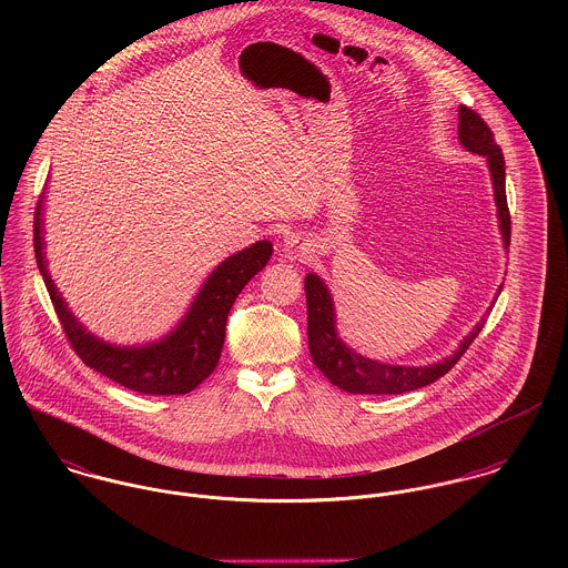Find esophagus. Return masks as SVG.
<instances>
[{"instance_id": "1", "label": "esophagus", "mask_w": 568, "mask_h": 568, "mask_svg": "<svg viewBox=\"0 0 568 568\" xmlns=\"http://www.w3.org/2000/svg\"><path fill=\"white\" fill-rule=\"evenodd\" d=\"M311 253H313V244L308 243L302 234H288L282 243V255L291 262H302L311 257Z\"/></svg>"}]
</instances>
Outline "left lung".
Segmentation results:
<instances>
[{"mask_svg": "<svg viewBox=\"0 0 568 568\" xmlns=\"http://www.w3.org/2000/svg\"><path fill=\"white\" fill-rule=\"evenodd\" d=\"M457 135L462 146L479 158H486L491 190H494V203H496V219L503 246H509V210H507V196H505V160L500 153V146L494 142V135L489 131L484 118L477 115L468 106H459V126ZM306 304H308V347L313 363L322 369L325 378L336 385L343 392L349 394H374V396H396L405 392H415L419 387H426L448 374L455 363L464 356V352L470 347V343L477 338L481 327L486 324L487 315L500 295V288L496 291V297L491 306L487 308L481 322L473 327V332L459 343V347L430 365H389L374 358H367L352 349L336 329V311L334 300L329 295V288L317 273L306 275Z\"/></svg>", "mask_w": 568, "mask_h": 568, "instance_id": "1", "label": "left lung"}]
</instances>
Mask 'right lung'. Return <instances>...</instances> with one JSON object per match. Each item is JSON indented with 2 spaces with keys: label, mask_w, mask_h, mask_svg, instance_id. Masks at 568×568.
Segmentation results:
<instances>
[{
  "label": "right lung",
  "mask_w": 568,
  "mask_h": 568,
  "mask_svg": "<svg viewBox=\"0 0 568 568\" xmlns=\"http://www.w3.org/2000/svg\"><path fill=\"white\" fill-rule=\"evenodd\" d=\"M43 203L45 192L34 212L37 264L54 311L82 363L140 394L179 396L194 392L216 369L225 343L227 315L248 280L266 266L273 253L271 241H255L243 251L225 257L205 277L179 324L165 332L162 338L142 345H115L89 332L57 288L43 251Z\"/></svg>",
  "instance_id": "right-lung-1"
}]
</instances>
